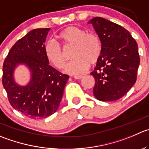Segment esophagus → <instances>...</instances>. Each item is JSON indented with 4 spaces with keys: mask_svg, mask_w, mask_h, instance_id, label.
Segmentation results:
<instances>
[{
    "mask_svg": "<svg viewBox=\"0 0 149 149\" xmlns=\"http://www.w3.org/2000/svg\"><path fill=\"white\" fill-rule=\"evenodd\" d=\"M84 78V76H75L74 79H81Z\"/></svg>",
    "mask_w": 149,
    "mask_h": 149,
    "instance_id": "34e87169",
    "label": "esophagus"
}]
</instances>
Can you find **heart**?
Instances as JSON below:
<instances>
[{
    "mask_svg": "<svg viewBox=\"0 0 149 149\" xmlns=\"http://www.w3.org/2000/svg\"><path fill=\"white\" fill-rule=\"evenodd\" d=\"M58 38L65 49L73 46L72 58L74 60L65 68L64 71L71 75L84 73L89 64L95 65L101 53V43L99 37L94 33H86L84 29L70 26L60 32ZM47 60L57 68L62 69L67 60L65 52L60 45L49 40L44 47Z\"/></svg>",
    "mask_w": 149,
    "mask_h": 149,
    "instance_id": "heart-1",
    "label": "heart"
}]
</instances>
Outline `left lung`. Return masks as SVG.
<instances>
[{
  "label": "left lung",
  "mask_w": 149,
  "mask_h": 149,
  "mask_svg": "<svg viewBox=\"0 0 149 149\" xmlns=\"http://www.w3.org/2000/svg\"><path fill=\"white\" fill-rule=\"evenodd\" d=\"M92 24L101 42V53L91 75L95 84L94 96L104 102L122 97L135 84L140 64L138 44L129 31L102 17Z\"/></svg>",
  "instance_id": "left-lung-1"
}]
</instances>
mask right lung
I'll return each mask as SVG.
<instances>
[{
	"label": "right lung",
	"instance_id": "add662e5",
	"mask_svg": "<svg viewBox=\"0 0 149 149\" xmlns=\"http://www.w3.org/2000/svg\"><path fill=\"white\" fill-rule=\"evenodd\" d=\"M50 28L34 29L11 47L3 65L2 83L14 109L31 119L47 118L60 105L69 76L49 65L44 44ZM19 64L29 68L31 77L25 86L15 82L14 70Z\"/></svg>",
	"mask_w": 149,
	"mask_h": 149
}]
</instances>
